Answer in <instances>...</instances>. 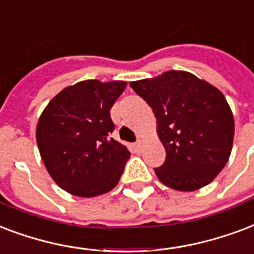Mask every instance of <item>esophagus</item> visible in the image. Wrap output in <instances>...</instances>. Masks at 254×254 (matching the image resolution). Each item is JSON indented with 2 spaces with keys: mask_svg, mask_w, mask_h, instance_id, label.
Segmentation results:
<instances>
[{
  "mask_svg": "<svg viewBox=\"0 0 254 254\" xmlns=\"http://www.w3.org/2000/svg\"><path fill=\"white\" fill-rule=\"evenodd\" d=\"M133 146H134V149H135V150H137V152H140L141 149H142V141L138 140V141H137V142H135L134 145H133Z\"/></svg>",
  "mask_w": 254,
  "mask_h": 254,
  "instance_id": "obj_1",
  "label": "esophagus"
}]
</instances>
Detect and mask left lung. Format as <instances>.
Segmentation results:
<instances>
[{
    "instance_id": "obj_1",
    "label": "left lung",
    "mask_w": 254,
    "mask_h": 254,
    "mask_svg": "<svg viewBox=\"0 0 254 254\" xmlns=\"http://www.w3.org/2000/svg\"><path fill=\"white\" fill-rule=\"evenodd\" d=\"M157 120L166 160L154 172L164 185L193 191L217 177L229 160L235 119L216 86L189 71L169 70L130 82Z\"/></svg>"
}]
</instances>
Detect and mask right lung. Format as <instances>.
Instances as JSON below:
<instances>
[{"mask_svg":"<svg viewBox=\"0 0 254 254\" xmlns=\"http://www.w3.org/2000/svg\"><path fill=\"white\" fill-rule=\"evenodd\" d=\"M125 88V81H81L53 97L40 116L38 150L50 177L67 193L96 197L119 184L130 152L110 137V109Z\"/></svg>","mask_w":254,"mask_h":254,"instance_id":"add662e5","label":"right lung"}]
</instances>
